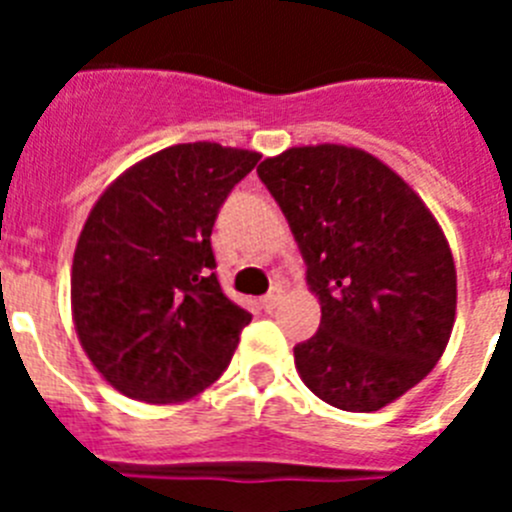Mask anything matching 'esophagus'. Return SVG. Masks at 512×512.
I'll return each mask as SVG.
<instances>
[{
  "mask_svg": "<svg viewBox=\"0 0 512 512\" xmlns=\"http://www.w3.org/2000/svg\"><path fill=\"white\" fill-rule=\"evenodd\" d=\"M282 300H284V289L277 284V287H271L269 295L261 297V305H264V310L271 312V310H277V305H279V302H282Z\"/></svg>",
  "mask_w": 512,
  "mask_h": 512,
  "instance_id": "obj_1",
  "label": "esophagus"
}]
</instances>
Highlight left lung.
<instances>
[{
	"mask_svg": "<svg viewBox=\"0 0 512 512\" xmlns=\"http://www.w3.org/2000/svg\"><path fill=\"white\" fill-rule=\"evenodd\" d=\"M320 300L295 346L310 392L374 413L431 374L456 318V269L436 217L400 174L361 148L320 143L261 161Z\"/></svg>",
	"mask_w": 512,
	"mask_h": 512,
	"instance_id": "obj_1",
	"label": "left lung"
}]
</instances>
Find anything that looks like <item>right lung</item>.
<instances>
[{"label":"right lung","instance_id":"right-lung-1","mask_svg":"<svg viewBox=\"0 0 512 512\" xmlns=\"http://www.w3.org/2000/svg\"><path fill=\"white\" fill-rule=\"evenodd\" d=\"M261 153L179 143L122 171L94 202L71 266V315L99 374L151 405L200 395L251 323L215 277L210 235Z\"/></svg>","mask_w":512,"mask_h":512}]
</instances>
